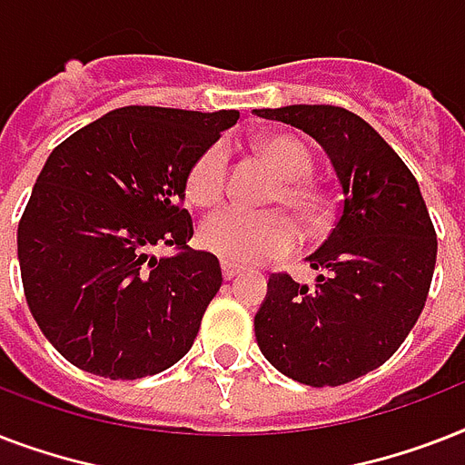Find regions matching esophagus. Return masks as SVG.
Here are the masks:
<instances>
[{
	"label": "esophagus",
	"instance_id": "34e87169",
	"mask_svg": "<svg viewBox=\"0 0 465 465\" xmlns=\"http://www.w3.org/2000/svg\"><path fill=\"white\" fill-rule=\"evenodd\" d=\"M239 272L241 268H236V265H232V262H222V275H224V280H233Z\"/></svg>",
	"mask_w": 465,
	"mask_h": 465
}]
</instances>
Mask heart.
<instances>
[{"label":"heart","mask_w":465,"mask_h":465,"mask_svg":"<svg viewBox=\"0 0 465 465\" xmlns=\"http://www.w3.org/2000/svg\"><path fill=\"white\" fill-rule=\"evenodd\" d=\"M261 149L284 178L272 195V203L287 204L304 222L316 219L323 200L321 193L306 181L313 168L309 147L292 134H270L262 140ZM226 168V142H212L188 171L185 190L190 200L203 207L217 203L224 195ZM297 226L282 210L251 212L241 207H224L200 224V243L204 251L233 265H253L290 253L297 243Z\"/></svg>","instance_id":"obj_1"}]
</instances>
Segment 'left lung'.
I'll use <instances>...</instances> for the list:
<instances>
[{"instance_id": "left-lung-1", "label": "left lung", "mask_w": 465, "mask_h": 465, "mask_svg": "<svg viewBox=\"0 0 465 465\" xmlns=\"http://www.w3.org/2000/svg\"><path fill=\"white\" fill-rule=\"evenodd\" d=\"M255 115L304 130L331 159L340 217L306 258L316 284L272 275L255 313L262 357L306 386H340L381 367L425 309L437 233L415 175L360 115L282 105Z\"/></svg>"}]
</instances>
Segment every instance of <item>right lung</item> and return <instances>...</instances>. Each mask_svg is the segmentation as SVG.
Here are the masks:
<instances>
[{
  "label": "right lung",
  "mask_w": 465,
  "mask_h": 465,
  "mask_svg": "<svg viewBox=\"0 0 465 465\" xmlns=\"http://www.w3.org/2000/svg\"><path fill=\"white\" fill-rule=\"evenodd\" d=\"M236 120L125 105L47 156L18 224V265L35 323L74 367L142 379L193 347L222 268L188 246L185 181ZM156 245L174 253L156 259Z\"/></svg>",
  "instance_id": "add662e5"
}]
</instances>
